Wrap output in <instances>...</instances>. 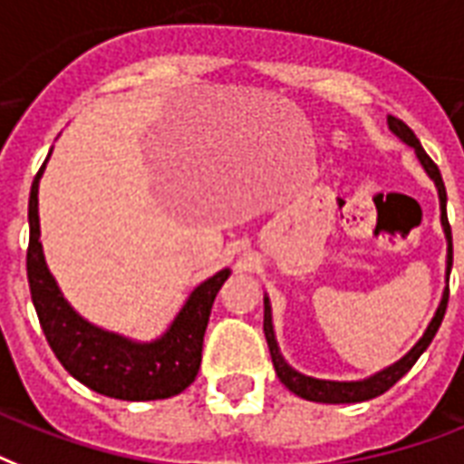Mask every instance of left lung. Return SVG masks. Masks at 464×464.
<instances>
[{
  "label": "left lung",
  "mask_w": 464,
  "mask_h": 464,
  "mask_svg": "<svg viewBox=\"0 0 464 464\" xmlns=\"http://www.w3.org/2000/svg\"><path fill=\"white\" fill-rule=\"evenodd\" d=\"M387 125L390 130L397 135V138L404 142V145L414 147L416 160L421 161L423 171L429 174V179L436 183L438 191V203H440V225H443V235L445 242H448V254H445V288L443 295H440V303L436 307V314L430 317L429 326L423 329V334L419 336L414 346L409 348L407 353L401 355L400 361L390 362L387 368L372 372L368 378L362 380H319L304 375L300 370H295L290 365L281 353V346H278V339H276V329H273V310H271V300L268 295H264V334L266 341H268V351H271V361L273 368H276V375L281 380L283 385L288 387L290 392L303 397L307 401H322V404H355V401H368L375 400L380 394H385L390 387L407 375L411 365H414L426 348L430 346V341L436 336L438 326L445 317V307H448V281H450V268H452V235H450V225H448V210H445V203H448V196H445V186H443V176L438 171V167L433 164L429 154L423 152L421 142L414 135V130L409 128L404 121L394 116H387Z\"/></svg>",
  "instance_id": "obj_1"
}]
</instances>
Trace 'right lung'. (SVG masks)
Instances as JSON below:
<instances>
[{"label":"right lung","instance_id":"1","mask_svg":"<svg viewBox=\"0 0 464 464\" xmlns=\"http://www.w3.org/2000/svg\"><path fill=\"white\" fill-rule=\"evenodd\" d=\"M45 164L35 174L31 198H28L31 237H28L26 271L31 300L53 353L72 378L113 400L150 401L167 400L183 392L198 375L203 336H206L215 295L232 271L222 268L198 283L188 293L181 310L176 312L167 332L152 341L128 339L123 334L92 324L67 303L55 276L45 264L41 218H38V186Z\"/></svg>","mask_w":464,"mask_h":464}]
</instances>
